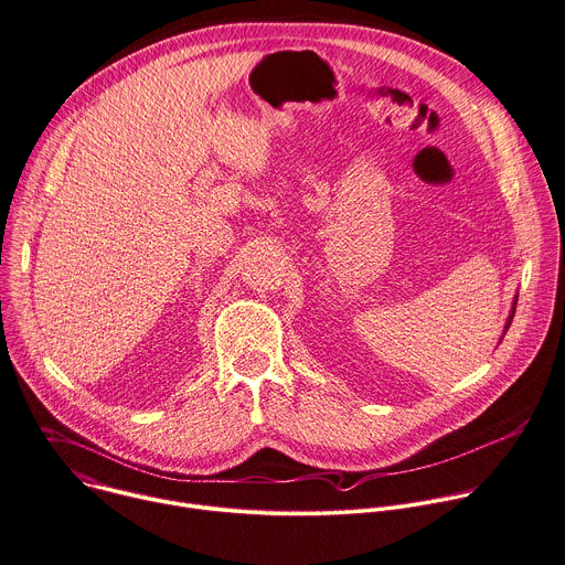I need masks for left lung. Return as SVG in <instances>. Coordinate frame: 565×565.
Here are the masks:
<instances>
[{
  "mask_svg": "<svg viewBox=\"0 0 565 565\" xmlns=\"http://www.w3.org/2000/svg\"><path fill=\"white\" fill-rule=\"evenodd\" d=\"M519 297V295H516ZM516 297H514V303H512V310H510V317H508V321H505V328H503V334L508 332V328H510V323H512V317H514V308H516Z\"/></svg>",
  "mask_w": 565,
  "mask_h": 565,
  "instance_id": "8db88e82",
  "label": "left lung"
}]
</instances>
